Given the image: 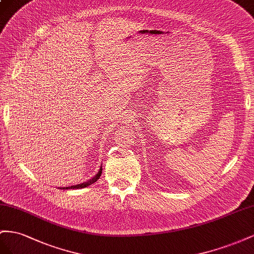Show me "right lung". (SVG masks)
Listing matches in <instances>:
<instances>
[{"label": "right lung", "instance_id": "1", "mask_svg": "<svg viewBox=\"0 0 254 254\" xmlns=\"http://www.w3.org/2000/svg\"><path fill=\"white\" fill-rule=\"evenodd\" d=\"M101 173H102V166H101V167H100V169H99L97 175H96L95 177H93L92 179L87 181V182H84V183H81V184H76V185H73V186H69V187H63V190H79V188H85V187H87V186H89V185L95 183L96 181H98L99 178H100V176H101ZM59 188H60V187H59ZM61 190H62V188H61Z\"/></svg>", "mask_w": 254, "mask_h": 254}]
</instances>
